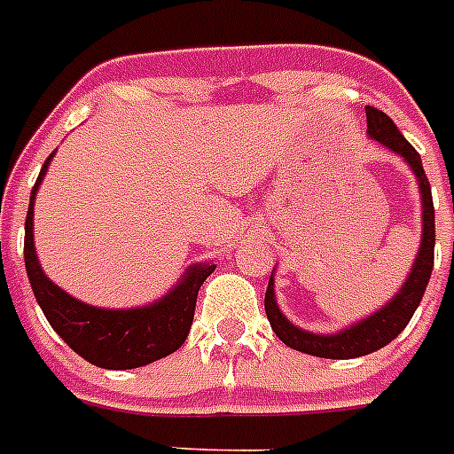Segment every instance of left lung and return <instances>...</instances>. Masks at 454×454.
Masks as SVG:
<instances>
[{"mask_svg": "<svg viewBox=\"0 0 454 454\" xmlns=\"http://www.w3.org/2000/svg\"><path fill=\"white\" fill-rule=\"evenodd\" d=\"M366 134L398 156H403L404 163L414 172L420 191L423 234H420V246L414 263H411V270H409L400 291L382 309H377L371 316L356 320L350 327L334 332V334H316V332H307L298 325H293L277 304L275 279H272L275 272H272L270 279H268L266 302H263L272 332L293 350L323 356V359H355V356L371 355V352L388 346L407 327L414 311L419 309L427 282H430L432 268H434V204H432L430 182L425 177L420 154L409 145L407 138L400 134L398 127L384 111L366 106Z\"/></svg>", "mask_w": 454, "mask_h": 454, "instance_id": "8db88e82", "label": "left lung"}]
</instances>
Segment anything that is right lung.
Listing matches in <instances>:
<instances>
[{
  "label": "right lung",
  "mask_w": 454,
  "mask_h": 454,
  "mask_svg": "<svg viewBox=\"0 0 454 454\" xmlns=\"http://www.w3.org/2000/svg\"><path fill=\"white\" fill-rule=\"evenodd\" d=\"M51 156L54 152L40 168L24 223V266L45 318L79 356L108 371L147 366L179 350L191 332L200 286L215 270V263L188 266L182 279L161 300L145 307L104 309L72 298L43 272L34 246V200Z\"/></svg>",
  "instance_id": "1"
}]
</instances>
